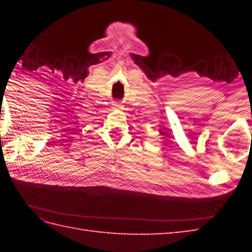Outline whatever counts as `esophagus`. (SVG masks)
Masks as SVG:
<instances>
[{"label":"esophagus","mask_w":252,"mask_h":252,"mask_svg":"<svg viewBox=\"0 0 252 252\" xmlns=\"http://www.w3.org/2000/svg\"><path fill=\"white\" fill-rule=\"evenodd\" d=\"M114 106H115V107H117V108H120V107H121V105H120L119 103H115V104H114Z\"/></svg>","instance_id":"34e87169"}]
</instances>
